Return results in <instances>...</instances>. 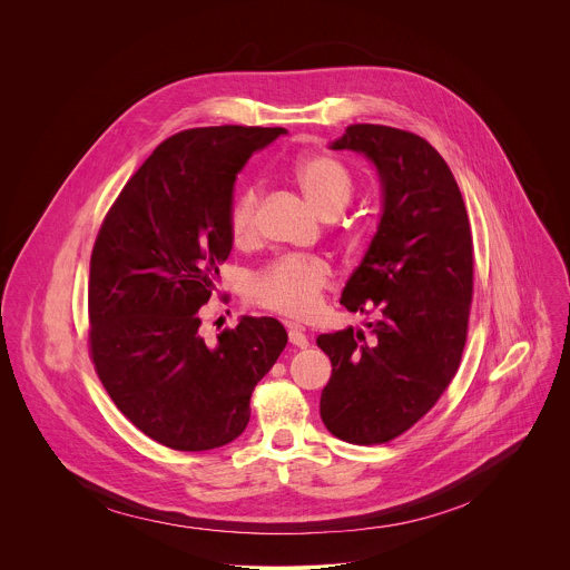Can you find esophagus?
Listing matches in <instances>:
<instances>
[{
  "instance_id": "obj_1",
  "label": "esophagus",
  "mask_w": 570,
  "mask_h": 570,
  "mask_svg": "<svg viewBox=\"0 0 570 570\" xmlns=\"http://www.w3.org/2000/svg\"><path fill=\"white\" fill-rule=\"evenodd\" d=\"M286 330H288V341H291V345H295V347H299V350H306V347H308V338H306V334H304L302 324L286 322Z\"/></svg>"
}]
</instances>
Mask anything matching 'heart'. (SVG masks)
<instances>
[{
  "label": "heart",
  "mask_w": 570,
  "mask_h": 570,
  "mask_svg": "<svg viewBox=\"0 0 570 570\" xmlns=\"http://www.w3.org/2000/svg\"><path fill=\"white\" fill-rule=\"evenodd\" d=\"M291 180L304 198L324 216L341 214L354 196V178L343 161L327 153L299 155L291 169ZM259 189H243L229 209V236L236 246H250L257 238ZM332 282L330 264L320 257L284 255L262 268L250 282V299L291 317H308Z\"/></svg>",
  "instance_id": "b5f03b06"
}]
</instances>
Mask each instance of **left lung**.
Here are the masks:
<instances>
[{"instance_id": "1", "label": "left lung", "mask_w": 570, "mask_h": 570, "mask_svg": "<svg viewBox=\"0 0 570 570\" xmlns=\"http://www.w3.org/2000/svg\"><path fill=\"white\" fill-rule=\"evenodd\" d=\"M367 155L383 216L341 304L381 311L365 332L320 334L332 361L320 417L352 444H385L415 426L453 381L473 297V238L460 187L420 135L354 124L334 141Z\"/></svg>"}]
</instances>
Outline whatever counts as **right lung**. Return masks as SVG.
Masks as SVG:
<instances>
[{
  "label": "right lung",
  "mask_w": 570,
  "mask_h": 570,
  "mask_svg": "<svg viewBox=\"0 0 570 570\" xmlns=\"http://www.w3.org/2000/svg\"><path fill=\"white\" fill-rule=\"evenodd\" d=\"M284 128L209 126L161 141L97 234L90 358L117 409L150 440L209 451L250 422L255 385L288 343L275 317H240L207 345L198 311L229 257L236 174Z\"/></svg>",
  "instance_id": "add662e5"
}]
</instances>
